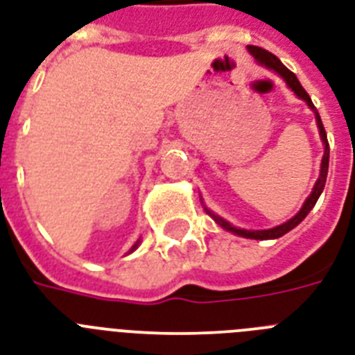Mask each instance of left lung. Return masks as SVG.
<instances>
[{
    "mask_svg": "<svg viewBox=\"0 0 355 355\" xmlns=\"http://www.w3.org/2000/svg\"><path fill=\"white\" fill-rule=\"evenodd\" d=\"M248 51H250V55H252L256 60H258L259 64H263V66H267V68L275 69L276 73H280L284 79H286V83L289 85V88H291L295 94H297L300 99H304V101L308 103V107L311 108L315 112V118H317V125H319V130H320V138H322V141H324V156H322V164H320V177L319 180H317V184H315L313 191H311V195H309L308 199H306V202H304L302 210L298 211L297 216L293 217V219H289L287 223H284V225H280V227H275L270 228V230H243V228H236L232 227L230 223H227L225 219H221V217H216L214 216V219H216L219 225H221L225 230H228V232H234L237 234V236H243V237H250V239H276V237L284 236V234H287L289 230H293V228L297 227L298 223L302 221L304 217L308 216L309 211H311V208L315 206V202H317V199L320 197V193H322V189H324V184H326V177H328V162H330V145H328V138H326V130H324V125H322V121H320V116L319 112H317V108H315V105L311 103V97L308 96V92L304 90L302 85L298 83L297 75L293 73V71H289V69L284 66V64L280 62V58L275 57L272 53L265 51V49H261V47L258 46H248ZM210 214V211H208Z\"/></svg>",
    "mask_w": 355,
    "mask_h": 355,
    "instance_id": "8db88e82",
    "label": "left lung"
}]
</instances>
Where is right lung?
<instances>
[{
  "instance_id": "right-lung-1",
  "label": "right lung",
  "mask_w": 355,
  "mask_h": 355,
  "mask_svg": "<svg viewBox=\"0 0 355 355\" xmlns=\"http://www.w3.org/2000/svg\"><path fill=\"white\" fill-rule=\"evenodd\" d=\"M134 248H136V245H134Z\"/></svg>"
}]
</instances>
